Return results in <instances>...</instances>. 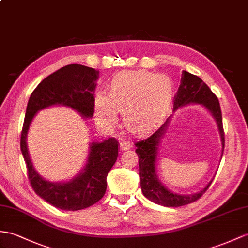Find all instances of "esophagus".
Here are the masks:
<instances>
[{"mask_svg": "<svg viewBox=\"0 0 248 248\" xmlns=\"http://www.w3.org/2000/svg\"><path fill=\"white\" fill-rule=\"evenodd\" d=\"M131 147V144L128 142V141H126V140H124V141H122L120 143V150H127V149H129Z\"/></svg>", "mask_w": 248, "mask_h": 248, "instance_id": "34e87169", "label": "esophagus"}]
</instances>
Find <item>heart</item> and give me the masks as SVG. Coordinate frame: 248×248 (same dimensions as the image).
<instances>
[{
  "instance_id": "b5f03b06",
  "label": "heart",
  "mask_w": 248,
  "mask_h": 248,
  "mask_svg": "<svg viewBox=\"0 0 248 248\" xmlns=\"http://www.w3.org/2000/svg\"><path fill=\"white\" fill-rule=\"evenodd\" d=\"M172 95L170 78L148 71H129L111 82L109 93L94 96L95 119L102 127L116 124L122 111L126 127L136 134L153 128L164 116Z\"/></svg>"
}]
</instances>
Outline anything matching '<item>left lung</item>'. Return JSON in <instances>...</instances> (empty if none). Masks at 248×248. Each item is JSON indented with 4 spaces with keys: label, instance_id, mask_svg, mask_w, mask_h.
Segmentation results:
<instances>
[{
    "label": "left lung",
    "instance_id": "1",
    "mask_svg": "<svg viewBox=\"0 0 248 248\" xmlns=\"http://www.w3.org/2000/svg\"><path fill=\"white\" fill-rule=\"evenodd\" d=\"M188 104H201L211 113L218 125V130L221 138L222 154L224 152V130L222 124V113L219 100L216 94L211 92L210 88L205 84L200 78L183 70L181 84L178 92L173 99V110ZM170 118L156 130L155 134L148 137L145 140L136 143V153L139 156V166H140V181L141 189L143 195L149 199L150 201L166 207H179L189 204L200 199L205 191L208 189L213 180L205 186L201 191L192 195H179L172 192L163 185L158 178L155 171L156 159H158L159 145L161 139L164 136L165 131L170 124Z\"/></svg>",
    "mask_w": 248,
    "mask_h": 248
}]
</instances>
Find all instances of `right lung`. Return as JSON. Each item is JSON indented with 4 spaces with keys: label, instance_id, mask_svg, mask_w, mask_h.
<instances>
[{
    "label": "right lung",
    "instance_id": "right-lung-1",
    "mask_svg": "<svg viewBox=\"0 0 248 248\" xmlns=\"http://www.w3.org/2000/svg\"><path fill=\"white\" fill-rule=\"evenodd\" d=\"M99 71L80 64H70L45 78L30 95L21 134V152L27 166L29 182L35 194L52 206L80 210L92 206L105 195L108 172L118 158V141L109 138L89 144L83 170L67 182H50L34 170L27 148L29 126L38 111L53 105L70 107L83 118L94 111V89Z\"/></svg>",
    "mask_w": 248,
    "mask_h": 248
}]
</instances>
